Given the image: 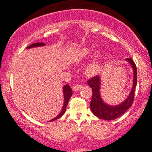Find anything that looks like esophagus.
I'll use <instances>...</instances> for the list:
<instances>
[{
	"mask_svg": "<svg viewBox=\"0 0 152 152\" xmlns=\"http://www.w3.org/2000/svg\"><path fill=\"white\" fill-rule=\"evenodd\" d=\"M82 88V86L81 85H79V84H77V85H75V86H73L72 89L74 91H79L81 88Z\"/></svg>",
	"mask_w": 152,
	"mask_h": 152,
	"instance_id": "obj_1",
	"label": "esophagus"
}]
</instances>
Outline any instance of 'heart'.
<instances>
[{"label":"heart","mask_w":152,"mask_h":152,"mask_svg":"<svg viewBox=\"0 0 152 152\" xmlns=\"http://www.w3.org/2000/svg\"><path fill=\"white\" fill-rule=\"evenodd\" d=\"M92 53V49L89 47H85L82 48L79 52V58H86L87 57L90 56L91 54ZM102 53L100 51H97L94 54L93 60L91 61L85 68V73L88 76H92L98 74L99 71L102 68V64H101V60H102Z\"/></svg>","instance_id":"heart-1"}]
</instances>
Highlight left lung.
<instances>
[{
    "label": "left lung",
    "mask_w": 152,
    "mask_h": 152,
    "mask_svg": "<svg viewBox=\"0 0 152 152\" xmlns=\"http://www.w3.org/2000/svg\"><path fill=\"white\" fill-rule=\"evenodd\" d=\"M126 61L130 64L134 72L133 86L128 97L121 102V104L116 106H111L106 104L103 101L101 96V78L96 76L91 78L88 81V85L92 88V99L90 104L91 110L96 116L104 120H114L121 116L125 113L133 104L134 99V91L137 83V66L134 61L131 58H126Z\"/></svg>",
    "instance_id": "1"
}]
</instances>
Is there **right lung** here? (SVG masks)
<instances>
[{"label":"right lung","instance_id":"right-lung-1","mask_svg":"<svg viewBox=\"0 0 152 152\" xmlns=\"http://www.w3.org/2000/svg\"><path fill=\"white\" fill-rule=\"evenodd\" d=\"M46 46V44H45L44 43H33V44H31V46H28L26 48L28 49V48H34V47H40V46ZM63 92H64V105H63L61 111V112L59 113V114L57 115L55 118H52V119L50 120L49 121H55V120L58 119V118L61 117L64 114V113H65L66 106L68 105V102H69V99H70L71 96H72L73 92H72V89H71L70 86H69V84H66L63 87Z\"/></svg>","mask_w":152,"mask_h":152}]
</instances>
